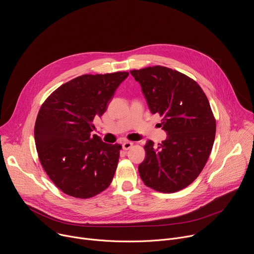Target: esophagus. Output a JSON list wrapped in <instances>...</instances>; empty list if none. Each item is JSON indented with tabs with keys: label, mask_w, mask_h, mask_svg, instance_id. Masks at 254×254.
<instances>
[{
	"label": "esophagus",
	"mask_w": 254,
	"mask_h": 254,
	"mask_svg": "<svg viewBox=\"0 0 254 254\" xmlns=\"http://www.w3.org/2000/svg\"><path fill=\"white\" fill-rule=\"evenodd\" d=\"M132 144H133V142H131V141H125L123 143V149L126 150V151L129 150L132 147Z\"/></svg>",
	"instance_id": "esophagus-1"
}]
</instances>
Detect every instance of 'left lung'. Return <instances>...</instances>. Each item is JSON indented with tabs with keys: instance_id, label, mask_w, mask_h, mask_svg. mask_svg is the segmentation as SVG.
Here are the masks:
<instances>
[{
	"instance_id": "obj_1",
	"label": "left lung",
	"mask_w": 254,
	"mask_h": 254,
	"mask_svg": "<svg viewBox=\"0 0 254 254\" xmlns=\"http://www.w3.org/2000/svg\"><path fill=\"white\" fill-rule=\"evenodd\" d=\"M152 114L162 117L168 136L158 148L148 140L138 166L144 185L162 193L189 186L205 167L215 139L216 121L200 85L164 66L131 70Z\"/></svg>"
}]
</instances>
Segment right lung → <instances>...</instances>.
Listing matches in <instances>:
<instances>
[{
	"mask_svg": "<svg viewBox=\"0 0 254 254\" xmlns=\"http://www.w3.org/2000/svg\"><path fill=\"white\" fill-rule=\"evenodd\" d=\"M128 72L84 74L53 91L35 123L36 149L44 171L63 193L91 198L111 185L122 146L92 134Z\"/></svg>",
	"mask_w": 254,
	"mask_h": 254,
	"instance_id": "right-lung-1",
	"label": "right lung"
}]
</instances>
